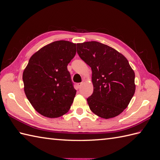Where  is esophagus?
I'll use <instances>...</instances> for the list:
<instances>
[{
	"label": "esophagus",
	"mask_w": 160,
	"mask_h": 160,
	"mask_svg": "<svg viewBox=\"0 0 160 160\" xmlns=\"http://www.w3.org/2000/svg\"><path fill=\"white\" fill-rule=\"evenodd\" d=\"M82 84H83L82 83H78L77 84V88H78V89H79V88H81V85H82Z\"/></svg>",
	"instance_id": "34e87169"
}]
</instances>
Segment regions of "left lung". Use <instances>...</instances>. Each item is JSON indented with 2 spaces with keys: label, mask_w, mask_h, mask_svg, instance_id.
<instances>
[{
  "label": "left lung",
  "mask_w": 160,
  "mask_h": 160,
  "mask_svg": "<svg viewBox=\"0 0 160 160\" xmlns=\"http://www.w3.org/2000/svg\"><path fill=\"white\" fill-rule=\"evenodd\" d=\"M81 59L92 70L93 92L87 99L90 109L104 119L116 117L135 93V72L122 54L97 41L77 44Z\"/></svg>",
  "instance_id": "1"
}]
</instances>
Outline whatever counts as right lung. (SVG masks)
Returning <instances> with one entry per match:
<instances>
[{"label":"right lung","mask_w":160,"mask_h":160,"mask_svg":"<svg viewBox=\"0 0 160 160\" xmlns=\"http://www.w3.org/2000/svg\"><path fill=\"white\" fill-rule=\"evenodd\" d=\"M76 54V45L57 41L43 47L24 70V90L37 112L49 118L68 112L76 90L67 65Z\"/></svg>","instance_id":"add662e5"}]
</instances>
